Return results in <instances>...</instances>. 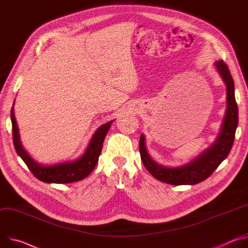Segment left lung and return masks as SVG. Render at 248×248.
Returning <instances> with one entry per match:
<instances>
[{
  "instance_id": "8db88e82",
  "label": "left lung",
  "mask_w": 248,
  "mask_h": 248,
  "mask_svg": "<svg viewBox=\"0 0 248 248\" xmlns=\"http://www.w3.org/2000/svg\"><path fill=\"white\" fill-rule=\"evenodd\" d=\"M217 72L227 86V111L222 130L216 141L193 160L179 168L160 166L152 159L145 144V136L140 138V154L145 168L159 181L171 185H193L207 179L229 155L233 145L238 124V109L234 96V82L228 65L223 61L215 62Z\"/></svg>"
}]
</instances>
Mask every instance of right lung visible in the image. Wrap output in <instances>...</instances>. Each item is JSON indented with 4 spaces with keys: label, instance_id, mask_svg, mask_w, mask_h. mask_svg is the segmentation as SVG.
<instances>
[{
    "label": "right lung",
    "instance_id": "right-lung-1",
    "mask_svg": "<svg viewBox=\"0 0 248 248\" xmlns=\"http://www.w3.org/2000/svg\"><path fill=\"white\" fill-rule=\"evenodd\" d=\"M13 125V140L16 152L22 158L31 173L45 183H71L86 178L94 170L100 155L105 136L113 121L101 125L93 134L85 154L76 160L63 162L55 166H42L33 160L27 154L20 143L18 128L16 125L14 106L11 111Z\"/></svg>",
    "mask_w": 248,
    "mask_h": 248
}]
</instances>
